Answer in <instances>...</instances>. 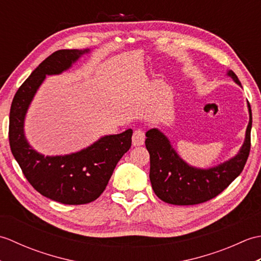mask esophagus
<instances>
[{"label": "esophagus", "mask_w": 261, "mask_h": 261, "mask_svg": "<svg viewBox=\"0 0 261 261\" xmlns=\"http://www.w3.org/2000/svg\"><path fill=\"white\" fill-rule=\"evenodd\" d=\"M145 139H146V135L145 131L141 129H137L134 135H132V145L134 146H142L145 143Z\"/></svg>", "instance_id": "34e87169"}]
</instances>
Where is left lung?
<instances>
[{
	"label": "left lung",
	"mask_w": 261,
	"mask_h": 261,
	"mask_svg": "<svg viewBox=\"0 0 261 261\" xmlns=\"http://www.w3.org/2000/svg\"><path fill=\"white\" fill-rule=\"evenodd\" d=\"M237 84L241 83L233 71L228 73ZM250 120L246 139L239 153L228 162L208 169L188 166L170 146L169 140L157 129L146 134V148L150 154V181L154 194L162 201L174 205L201 204L218 196L238 176L247 163L251 147L252 115L248 103Z\"/></svg>",
	"instance_id": "8db88e82"
}]
</instances>
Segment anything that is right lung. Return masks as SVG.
Wrapping results in <instances>:
<instances>
[{
  "mask_svg": "<svg viewBox=\"0 0 261 261\" xmlns=\"http://www.w3.org/2000/svg\"><path fill=\"white\" fill-rule=\"evenodd\" d=\"M87 51L88 49H63L51 54L19 87L10 110V147L22 173L41 195L69 205L91 203L104 192L116 164L131 147L132 130L105 136L80 152L45 157L28 143L23 121L46 75L60 74L68 69Z\"/></svg>",
  "mask_w": 261,
  "mask_h": 261,
  "instance_id": "obj_1",
  "label": "right lung"
}]
</instances>
